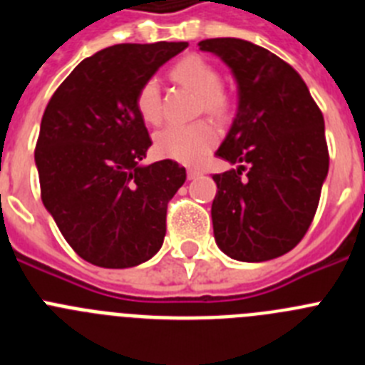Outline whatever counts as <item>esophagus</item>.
<instances>
[{
    "instance_id": "esophagus-1",
    "label": "esophagus",
    "mask_w": 365,
    "mask_h": 365,
    "mask_svg": "<svg viewBox=\"0 0 365 365\" xmlns=\"http://www.w3.org/2000/svg\"><path fill=\"white\" fill-rule=\"evenodd\" d=\"M199 175H201V172H199V170H195V168H190V170H188V179L190 180L197 179Z\"/></svg>"
}]
</instances>
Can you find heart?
<instances>
[{"label":"heart","mask_w":365,"mask_h":365,"mask_svg":"<svg viewBox=\"0 0 365 365\" xmlns=\"http://www.w3.org/2000/svg\"><path fill=\"white\" fill-rule=\"evenodd\" d=\"M173 82L186 87L199 96L197 108L215 118L227 117L230 100L219 83V73L214 66L197 54H190L175 63L170 71ZM135 106L146 124H159L163 118V100L157 80H146L135 98ZM217 143L214 125L201 120L190 125H170L155 135V151L160 157L182 164H195Z\"/></svg>","instance_id":"1"}]
</instances>
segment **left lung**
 I'll use <instances>...</instances> for the list:
<instances>
[{"label":"left lung","instance_id":"1","mask_svg":"<svg viewBox=\"0 0 365 365\" xmlns=\"http://www.w3.org/2000/svg\"><path fill=\"white\" fill-rule=\"evenodd\" d=\"M232 71L237 111L215 151L237 164L215 173L217 247L247 263L279 257L311 227L329 172L324 115L298 73L252 41H199Z\"/></svg>","mask_w":365,"mask_h":365}]
</instances>
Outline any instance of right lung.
Returning a JSON list of instances; mask_svg holds the SVG:
<instances>
[{
    "instance_id": "right-lung-1",
    "label": "right lung",
    "mask_w": 365,
    "mask_h": 365,
    "mask_svg": "<svg viewBox=\"0 0 365 365\" xmlns=\"http://www.w3.org/2000/svg\"><path fill=\"white\" fill-rule=\"evenodd\" d=\"M186 47H106L74 67L45 108L34 151L41 201L74 252L93 265L130 269L163 247L168 202L186 170L172 159L140 164L151 138L135 98Z\"/></svg>"
}]
</instances>
